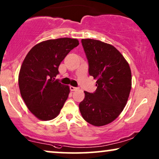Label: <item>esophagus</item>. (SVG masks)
<instances>
[{"instance_id": "34e87169", "label": "esophagus", "mask_w": 159, "mask_h": 159, "mask_svg": "<svg viewBox=\"0 0 159 159\" xmlns=\"http://www.w3.org/2000/svg\"><path fill=\"white\" fill-rule=\"evenodd\" d=\"M77 88H76V87H73V86H70V90H71V91H75V90H77Z\"/></svg>"}]
</instances>
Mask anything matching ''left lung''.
<instances>
[{
	"instance_id": "obj_1",
	"label": "left lung",
	"mask_w": 159,
	"mask_h": 159,
	"mask_svg": "<svg viewBox=\"0 0 159 159\" xmlns=\"http://www.w3.org/2000/svg\"><path fill=\"white\" fill-rule=\"evenodd\" d=\"M89 65V75L96 79L93 93L84 92L79 107L82 117L94 126L115 120L127 104L132 87V74L121 53L113 45L93 39H82Z\"/></svg>"
}]
</instances>
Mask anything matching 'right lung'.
Instances as JSON below:
<instances>
[{
    "instance_id": "add662e5",
    "label": "right lung",
    "mask_w": 159,
    "mask_h": 159,
    "mask_svg": "<svg viewBox=\"0 0 159 159\" xmlns=\"http://www.w3.org/2000/svg\"><path fill=\"white\" fill-rule=\"evenodd\" d=\"M78 45V40L69 38L43 41L24 60L19 75L20 93L28 109L40 120L56 118L69 96V87L55 77L61 62Z\"/></svg>"
}]
</instances>
